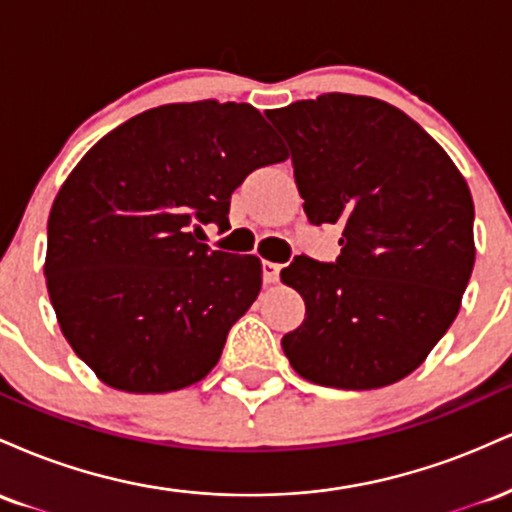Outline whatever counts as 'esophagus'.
Listing matches in <instances>:
<instances>
[{
    "instance_id": "obj_1",
    "label": "esophagus",
    "mask_w": 512,
    "mask_h": 512,
    "mask_svg": "<svg viewBox=\"0 0 512 512\" xmlns=\"http://www.w3.org/2000/svg\"><path fill=\"white\" fill-rule=\"evenodd\" d=\"M279 272H281V264L267 262V260L262 262V279H264V284H267V286L279 281Z\"/></svg>"
}]
</instances>
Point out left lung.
I'll return each instance as SVG.
<instances>
[{
    "label": "left lung",
    "instance_id": "1",
    "mask_svg": "<svg viewBox=\"0 0 512 512\" xmlns=\"http://www.w3.org/2000/svg\"><path fill=\"white\" fill-rule=\"evenodd\" d=\"M289 142L310 223L342 226V255L296 257L281 281L305 320L281 346L298 375L339 390L407 378L460 313L474 267L467 180L424 127L370 96L322 93L267 113Z\"/></svg>",
    "mask_w": 512,
    "mask_h": 512
}]
</instances>
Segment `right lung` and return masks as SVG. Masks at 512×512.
<instances>
[{
    "mask_svg": "<svg viewBox=\"0 0 512 512\" xmlns=\"http://www.w3.org/2000/svg\"><path fill=\"white\" fill-rule=\"evenodd\" d=\"M289 154L248 103H170L122 122L52 202L45 279L60 330L105 385L161 395L199 383L255 303V255L209 250L233 190Z\"/></svg>",
    "mask_w": 512,
    "mask_h": 512,
    "instance_id": "1",
    "label": "right lung"
}]
</instances>
